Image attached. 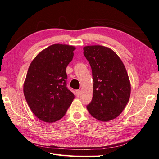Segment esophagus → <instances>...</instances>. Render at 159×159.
I'll use <instances>...</instances> for the list:
<instances>
[{
	"label": "esophagus",
	"mask_w": 159,
	"mask_h": 159,
	"mask_svg": "<svg viewBox=\"0 0 159 159\" xmlns=\"http://www.w3.org/2000/svg\"><path fill=\"white\" fill-rule=\"evenodd\" d=\"M80 93H81V91L80 90H77L75 91V94H76L77 97H79L80 95Z\"/></svg>",
	"instance_id": "obj_1"
}]
</instances>
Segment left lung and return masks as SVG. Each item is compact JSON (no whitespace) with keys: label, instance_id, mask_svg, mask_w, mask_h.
I'll list each match as a JSON object with an SVG mask.
<instances>
[{"label":"left lung","instance_id":"1","mask_svg":"<svg viewBox=\"0 0 159 159\" xmlns=\"http://www.w3.org/2000/svg\"><path fill=\"white\" fill-rule=\"evenodd\" d=\"M91 66L93 99L87 109L94 118L107 122L121 114L130 98V84L125 66L111 49L101 45L84 48Z\"/></svg>","mask_w":159,"mask_h":159}]
</instances>
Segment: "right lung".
<instances>
[{"instance_id":"right-lung-1","label":"right lung","mask_w":159,"mask_h":159,"mask_svg":"<svg viewBox=\"0 0 159 159\" xmlns=\"http://www.w3.org/2000/svg\"><path fill=\"white\" fill-rule=\"evenodd\" d=\"M75 48L54 44L32 61L24 84V94L31 111L46 122L62 118L74 98L66 86V68Z\"/></svg>"}]
</instances>
